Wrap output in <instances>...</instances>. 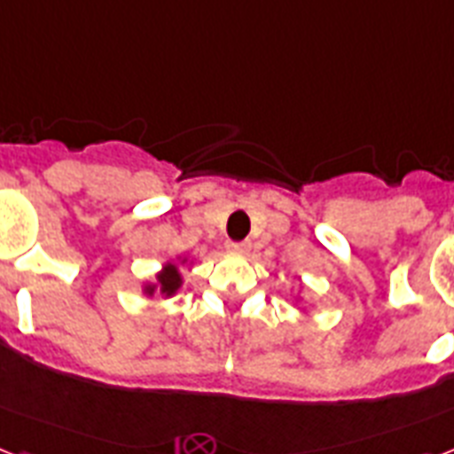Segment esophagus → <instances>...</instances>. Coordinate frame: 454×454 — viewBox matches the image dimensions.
Instances as JSON below:
<instances>
[{"label": "esophagus", "mask_w": 454, "mask_h": 454, "mask_svg": "<svg viewBox=\"0 0 454 454\" xmlns=\"http://www.w3.org/2000/svg\"><path fill=\"white\" fill-rule=\"evenodd\" d=\"M227 248L234 250V253H248L250 250V241H230L227 243Z\"/></svg>", "instance_id": "obj_1"}]
</instances>
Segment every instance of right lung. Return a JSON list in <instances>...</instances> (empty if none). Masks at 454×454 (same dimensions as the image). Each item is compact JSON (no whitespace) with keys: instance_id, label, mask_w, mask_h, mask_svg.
<instances>
[{"instance_id":"right-lung-1","label":"right lung","mask_w":454,"mask_h":454,"mask_svg":"<svg viewBox=\"0 0 454 454\" xmlns=\"http://www.w3.org/2000/svg\"><path fill=\"white\" fill-rule=\"evenodd\" d=\"M160 286H162V292H167V294H174V292L178 290V286H181L178 269L168 267V271H164L162 276H160Z\"/></svg>"}]
</instances>
